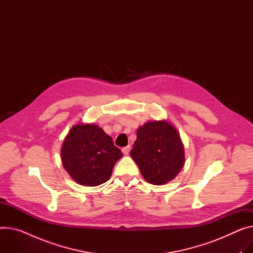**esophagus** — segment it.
Wrapping results in <instances>:
<instances>
[{"label":"esophagus","mask_w":253,"mask_h":253,"mask_svg":"<svg viewBox=\"0 0 253 253\" xmlns=\"http://www.w3.org/2000/svg\"><path fill=\"white\" fill-rule=\"evenodd\" d=\"M129 150H130V147H129V146H127V147L123 148V149H122V152H123V154H124V155H126H126L129 153Z\"/></svg>","instance_id":"1"}]
</instances>
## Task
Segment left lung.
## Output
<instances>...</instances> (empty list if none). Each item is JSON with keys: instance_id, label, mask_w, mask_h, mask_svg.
I'll return each instance as SVG.
<instances>
[{"instance_id": "obj_1", "label": "left lung", "mask_w": 253, "mask_h": 253, "mask_svg": "<svg viewBox=\"0 0 253 253\" xmlns=\"http://www.w3.org/2000/svg\"><path fill=\"white\" fill-rule=\"evenodd\" d=\"M184 155L178 130L166 120L150 121L141 126L130 151L144 179L155 185L176 177L184 165Z\"/></svg>"}]
</instances>
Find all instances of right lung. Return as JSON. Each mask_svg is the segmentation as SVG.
<instances>
[{
    "mask_svg": "<svg viewBox=\"0 0 253 253\" xmlns=\"http://www.w3.org/2000/svg\"><path fill=\"white\" fill-rule=\"evenodd\" d=\"M123 157L104 130L95 124L73 126L64 140L61 159L69 175L84 186L106 182L115 163Z\"/></svg>",
    "mask_w": 253,
    "mask_h": 253,
    "instance_id": "right-lung-1",
    "label": "right lung"
}]
</instances>
